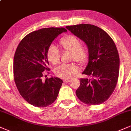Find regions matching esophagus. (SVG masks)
<instances>
[{
  "mask_svg": "<svg viewBox=\"0 0 131 131\" xmlns=\"http://www.w3.org/2000/svg\"><path fill=\"white\" fill-rule=\"evenodd\" d=\"M63 81H64V83H67L70 81V80H69V79H64V80H63Z\"/></svg>",
  "mask_w": 131,
  "mask_h": 131,
  "instance_id": "esophagus-1",
  "label": "esophagus"
}]
</instances>
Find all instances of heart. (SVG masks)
<instances>
[{
    "label": "heart",
    "instance_id": "heart-1",
    "mask_svg": "<svg viewBox=\"0 0 131 131\" xmlns=\"http://www.w3.org/2000/svg\"><path fill=\"white\" fill-rule=\"evenodd\" d=\"M80 40L74 35H68L62 37L59 41V46L62 51L70 52V61H75L80 65H84L88 62L89 53L86 48L81 46ZM60 52L54 45L49 46L47 57L52 64H57L60 59ZM78 68L74 63L61 64L56 67L54 73L58 77L62 79H68L72 77L78 72Z\"/></svg>",
    "mask_w": 131,
    "mask_h": 131
}]
</instances>
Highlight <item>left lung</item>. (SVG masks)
Returning <instances> with one entry per match:
<instances>
[{"mask_svg":"<svg viewBox=\"0 0 131 131\" xmlns=\"http://www.w3.org/2000/svg\"><path fill=\"white\" fill-rule=\"evenodd\" d=\"M66 28L87 45L89 62L81 78L76 95L86 104L98 105L112 94L118 78L120 58L112 39L104 30L90 24L67 26Z\"/></svg>","mask_w":131,"mask_h":131,"instance_id":"left-lung-1","label":"left lung"}]
</instances>
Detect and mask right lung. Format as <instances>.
<instances>
[{"mask_svg":"<svg viewBox=\"0 0 131 131\" xmlns=\"http://www.w3.org/2000/svg\"><path fill=\"white\" fill-rule=\"evenodd\" d=\"M67 30L45 28L29 33L19 43L13 61L14 79L22 98L38 107H47L57 98L62 80L57 77L42 81L49 70L47 52L53 40Z\"/></svg>","mask_w":131,"mask_h":131,"instance_id":"1","label":"right lung"}]
</instances>
